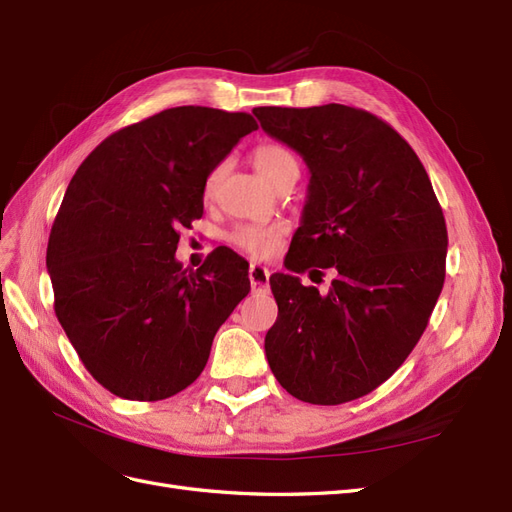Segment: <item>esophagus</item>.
<instances>
[{"mask_svg":"<svg viewBox=\"0 0 512 512\" xmlns=\"http://www.w3.org/2000/svg\"><path fill=\"white\" fill-rule=\"evenodd\" d=\"M249 280L253 289H268L270 285V270L261 263H251L249 268Z\"/></svg>","mask_w":512,"mask_h":512,"instance_id":"1","label":"esophagus"}]
</instances>
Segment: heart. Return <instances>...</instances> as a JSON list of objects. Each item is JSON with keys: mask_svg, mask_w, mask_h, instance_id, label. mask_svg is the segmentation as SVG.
Wrapping results in <instances>:
<instances>
[{"mask_svg": "<svg viewBox=\"0 0 512 512\" xmlns=\"http://www.w3.org/2000/svg\"><path fill=\"white\" fill-rule=\"evenodd\" d=\"M253 162L257 173L266 179L268 183H274L278 175L285 173L287 168L297 166L295 158L289 149H285L282 145H274V143H263L255 149L253 154ZM221 166H217L215 170L208 173L206 181H204V196L211 198L215 194V189L219 185L221 179ZM285 234V227L280 223H272V225H257V223H242L238 227H234L230 234V242L234 246H238L240 251L249 253L253 257H268L276 251V246Z\"/></svg>", "mask_w": 512, "mask_h": 512, "instance_id": "b5f03b06", "label": "heart"}]
</instances>
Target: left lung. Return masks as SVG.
Returning <instances> with one entry per match:
<instances>
[{"instance_id": "left-lung-1", "label": "left lung", "mask_w": 512, "mask_h": 512, "mask_svg": "<svg viewBox=\"0 0 512 512\" xmlns=\"http://www.w3.org/2000/svg\"><path fill=\"white\" fill-rule=\"evenodd\" d=\"M253 113L310 168L287 270L333 272L325 295L291 274L270 278L278 304L266 335L270 369L299 401L361 399L405 363L437 306L443 208L411 145L373 113L337 103Z\"/></svg>"}]
</instances>
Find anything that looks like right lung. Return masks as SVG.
<instances>
[{
    "label": "right lung",
    "instance_id": "right-lung-1",
    "mask_svg": "<svg viewBox=\"0 0 512 512\" xmlns=\"http://www.w3.org/2000/svg\"><path fill=\"white\" fill-rule=\"evenodd\" d=\"M257 130L251 113L185 105L109 135L75 170L52 223L54 312L88 373L128 401H162L202 373L213 337L251 291L249 263L219 246L175 259L204 213V181Z\"/></svg>",
    "mask_w": 512,
    "mask_h": 512
}]
</instances>
